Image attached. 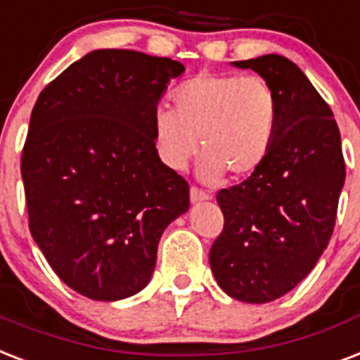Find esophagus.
Listing matches in <instances>:
<instances>
[{"label":"esophagus","instance_id":"obj_1","mask_svg":"<svg viewBox=\"0 0 360 360\" xmlns=\"http://www.w3.org/2000/svg\"><path fill=\"white\" fill-rule=\"evenodd\" d=\"M189 199H191V202H200V200L210 199V193H206V191L199 188H191L189 189Z\"/></svg>","mask_w":360,"mask_h":360}]
</instances>
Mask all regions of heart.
<instances>
[{
	"mask_svg": "<svg viewBox=\"0 0 360 360\" xmlns=\"http://www.w3.org/2000/svg\"><path fill=\"white\" fill-rule=\"evenodd\" d=\"M174 108H154V144L160 160L184 171L199 150V174L250 176L269 160L280 124V97L259 75L200 73L178 86Z\"/></svg>",
	"mask_w": 360,
	"mask_h": 360,
	"instance_id": "heart-1",
	"label": "heart"
}]
</instances>
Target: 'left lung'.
Segmentation results:
<instances>
[{"label":"left lung","instance_id":"1","mask_svg":"<svg viewBox=\"0 0 360 360\" xmlns=\"http://www.w3.org/2000/svg\"><path fill=\"white\" fill-rule=\"evenodd\" d=\"M233 65L274 86L280 124L264 165L216 197L225 225L210 269L229 297L264 304L304 280L327 250L345 163L333 110L293 61L266 54Z\"/></svg>","mask_w":360,"mask_h":360}]
</instances>
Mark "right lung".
<instances>
[{
    "label": "right lung",
    "instance_id": "1",
    "mask_svg": "<svg viewBox=\"0 0 360 360\" xmlns=\"http://www.w3.org/2000/svg\"><path fill=\"white\" fill-rule=\"evenodd\" d=\"M182 73L171 58L94 50L33 107L20 161L30 231L60 280L88 299L148 285L163 231L188 212V182L154 144V108Z\"/></svg>",
    "mask_w": 360,
    "mask_h": 360
}]
</instances>
